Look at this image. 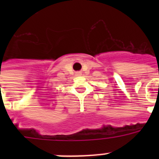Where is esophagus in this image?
Returning <instances> with one entry per match:
<instances>
[{
	"label": "esophagus",
	"instance_id": "esophagus-1",
	"mask_svg": "<svg viewBox=\"0 0 159 159\" xmlns=\"http://www.w3.org/2000/svg\"><path fill=\"white\" fill-rule=\"evenodd\" d=\"M82 75V72H76V76H81Z\"/></svg>",
	"mask_w": 159,
	"mask_h": 159
}]
</instances>
